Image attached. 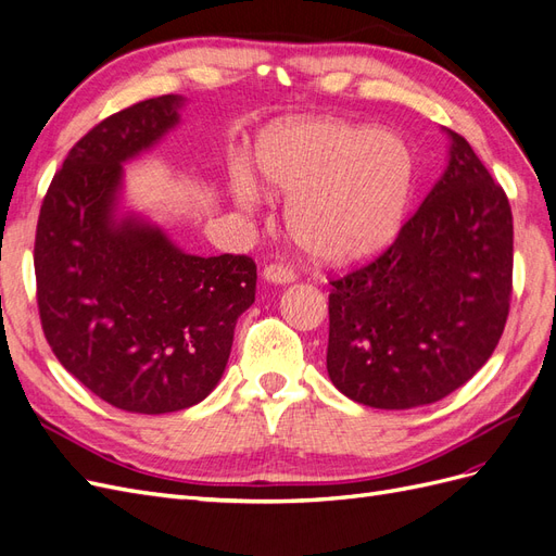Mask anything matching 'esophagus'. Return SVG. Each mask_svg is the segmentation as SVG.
Masks as SVG:
<instances>
[{
	"mask_svg": "<svg viewBox=\"0 0 556 556\" xmlns=\"http://www.w3.org/2000/svg\"><path fill=\"white\" fill-rule=\"evenodd\" d=\"M262 278L266 282H274V285H290L296 280V274L292 271L290 266H282V264H268L264 266Z\"/></svg>",
	"mask_w": 556,
	"mask_h": 556,
	"instance_id": "34e87169",
	"label": "esophagus"
}]
</instances>
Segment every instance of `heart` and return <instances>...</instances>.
Returning <instances> with one entry per match:
<instances>
[{
  "mask_svg": "<svg viewBox=\"0 0 556 556\" xmlns=\"http://www.w3.org/2000/svg\"><path fill=\"white\" fill-rule=\"evenodd\" d=\"M262 188L288 201L292 241L323 266H355L390 245L406 220L415 185L410 148L396 134L333 117L268 129L255 155ZM229 192L243 211L262 190L243 169Z\"/></svg>",
  "mask_w": 556,
  "mask_h": 556,
  "instance_id": "obj_1",
  "label": "heart"
}]
</instances>
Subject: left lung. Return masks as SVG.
Returning a JSON list of instances; mask_svg holds the SVG:
<instances>
[{
    "label": "left lung",
    "instance_id": "obj_1",
    "mask_svg": "<svg viewBox=\"0 0 556 556\" xmlns=\"http://www.w3.org/2000/svg\"><path fill=\"white\" fill-rule=\"evenodd\" d=\"M445 134V172L396 241L329 282V378L371 408L406 410L459 390L492 357L508 319V197L468 141Z\"/></svg>",
    "mask_w": 556,
    "mask_h": 556
}]
</instances>
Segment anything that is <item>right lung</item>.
<instances>
[{
  "label": "right lung",
  "instance_id": "1",
  "mask_svg": "<svg viewBox=\"0 0 556 556\" xmlns=\"http://www.w3.org/2000/svg\"><path fill=\"white\" fill-rule=\"evenodd\" d=\"M188 99L162 94L92 127L46 192L35 241L48 345L92 394L162 415L220 382L233 327L255 301L245 255L199 257L139 213L121 211L127 162L180 123Z\"/></svg>",
  "mask_w": 556,
  "mask_h": 556
}]
</instances>
